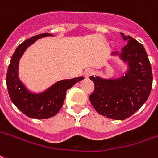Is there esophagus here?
Segmentation results:
<instances>
[{"label":"esophagus","mask_w":158,"mask_h":158,"mask_svg":"<svg viewBox=\"0 0 158 158\" xmlns=\"http://www.w3.org/2000/svg\"><path fill=\"white\" fill-rule=\"evenodd\" d=\"M92 73H93V71L91 69H90V68H88V69H86L85 71L84 72V75H85V77H86V78L90 77Z\"/></svg>","instance_id":"esophagus-1"}]
</instances>
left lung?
<instances>
[{
    "instance_id": "1",
    "label": "left lung",
    "mask_w": 158,
    "mask_h": 158,
    "mask_svg": "<svg viewBox=\"0 0 158 158\" xmlns=\"http://www.w3.org/2000/svg\"><path fill=\"white\" fill-rule=\"evenodd\" d=\"M127 44L121 52H113L127 64L125 74L116 79L90 76L95 85L90 101L103 116L122 121L130 117L146 102L152 87V72L144 46L130 36L121 33Z\"/></svg>"
}]
</instances>
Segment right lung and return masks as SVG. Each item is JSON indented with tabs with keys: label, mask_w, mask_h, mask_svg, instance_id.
Segmentation results:
<instances>
[{
	"label": "right lung",
	"mask_w": 158,
	"mask_h": 158,
	"mask_svg": "<svg viewBox=\"0 0 158 158\" xmlns=\"http://www.w3.org/2000/svg\"><path fill=\"white\" fill-rule=\"evenodd\" d=\"M49 33H43L23 42L15 49L6 73V86L8 94L21 112L34 119H48L56 115L63 105L67 90L84 79L80 76L70 79L57 81L42 92H32L28 90L19 77V60L26 48L42 37H51Z\"/></svg>",
	"instance_id": "obj_1"
}]
</instances>
